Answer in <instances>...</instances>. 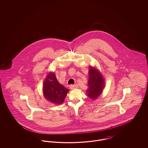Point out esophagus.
Masks as SVG:
<instances>
[{"mask_svg": "<svg viewBox=\"0 0 148 148\" xmlns=\"http://www.w3.org/2000/svg\"><path fill=\"white\" fill-rule=\"evenodd\" d=\"M78 88V85L77 84L71 85L70 87L71 89H77Z\"/></svg>", "mask_w": 148, "mask_h": 148, "instance_id": "esophagus-1", "label": "esophagus"}]
</instances>
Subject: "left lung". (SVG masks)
I'll list each match as a JSON object with an SVG mask.
<instances>
[{
  "mask_svg": "<svg viewBox=\"0 0 148 148\" xmlns=\"http://www.w3.org/2000/svg\"><path fill=\"white\" fill-rule=\"evenodd\" d=\"M88 89L87 95L92 100H95L101 94L104 87V80L101 73L96 68L90 66L89 71Z\"/></svg>",
  "mask_w": 148,
  "mask_h": 148,
  "instance_id": "obj_1",
  "label": "left lung"
}]
</instances>
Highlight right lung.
I'll use <instances>...</instances> for the list:
<instances>
[{"mask_svg": "<svg viewBox=\"0 0 148 148\" xmlns=\"http://www.w3.org/2000/svg\"><path fill=\"white\" fill-rule=\"evenodd\" d=\"M69 90L60 84L57 80L56 74L50 72L43 83V95L53 104L58 105L63 103Z\"/></svg>", "mask_w": 148, "mask_h": 148, "instance_id": "add662e5", "label": "right lung"}]
</instances>
